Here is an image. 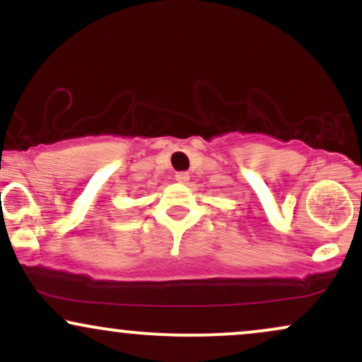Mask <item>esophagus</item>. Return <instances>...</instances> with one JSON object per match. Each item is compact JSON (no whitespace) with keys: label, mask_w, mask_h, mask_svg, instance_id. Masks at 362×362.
Masks as SVG:
<instances>
[{"label":"esophagus","mask_w":362,"mask_h":362,"mask_svg":"<svg viewBox=\"0 0 362 362\" xmlns=\"http://www.w3.org/2000/svg\"><path fill=\"white\" fill-rule=\"evenodd\" d=\"M175 180L178 182V184H187V182H189V173H187V172H180V173H177V175H175Z\"/></svg>","instance_id":"obj_1"}]
</instances>
